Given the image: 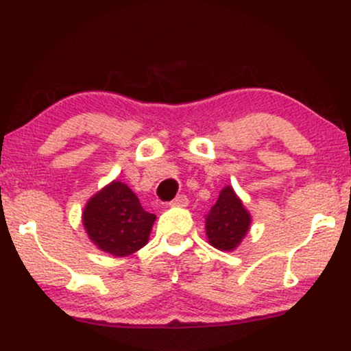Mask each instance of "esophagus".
<instances>
[{
	"instance_id": "1",
	"label": "esophagus",
	"mask_w": 351,
	"mask_h": 351,
	"mask_svg": "<svg viewBox=\"0 0 351 351\" xmlns=\"http://www.w3.org/2000/svg\"><path fill=\"white\" fill-rule=\"evenodd\" d=\"M170 204H171V206H181V208L188 206V196H186V195H180V196H176V198L173 199Z\"/></svg>"
}]
</instances>
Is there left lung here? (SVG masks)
<instances>
[{"label":"left lung","mask_w":351,"mask_h":351,"mask_svg":"<svg viewBox=\"0 0 351 351\" xmlns=\"http://www.w3.org/2000/svg\"><path fill=\"white\" fill-rule=\"evenodd\" d=\"M251 226V215L232 186L221 189L216 204L206 215L209 244L219 251H234Z\"/></svg>","instance_id":"8db88e82"}]
</instances>
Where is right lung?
I'll return each mask as SVG.
<instances>
[{
    "label": "right lung",
    "instance_id": "1",
    "mask_svg": "<svg viewBox=\"0 0 351 351\" xmlns=\"http://www.w3.org/2000/svg\"><path fill=\"white\" fill-rule=\"evenodd\" d=\"M156 216L145 211L135 193L122 181H112L87 201L82 223L100 251L130 256L148 243Z\"/></svg>",
    "mask_w": 351,
    "mask_h": 351
}]
</instances>
